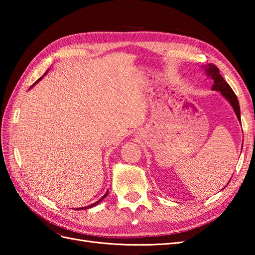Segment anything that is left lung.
<instances>
[{"label":"left lung","instance_id":"8db88e82","mask_svg":"<svg viewBox=\"0 0 255 255\" xmlns=\"http://www.w3.org/2000/svg\"><path fill=\"white\" fill-rule=\"evenodd\" d=\"M205 71H206L207 76H210V78H212L214 81V85H213L212 89L221 92V95L228 100L231 105H232L233 110L237 116V118H238L239 122H241V109H239L238 99H237L236 95L234 94L233 89L230 87V85L225 80H223L221 74L219 73V69L213 64H208L205 67Z\"/></svg>","mask_w":255,"mask_h":255}]
</instances>
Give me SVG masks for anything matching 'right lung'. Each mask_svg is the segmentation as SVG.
Masks as SVG:
<instances>
[{
    "label": "right lung",
    "instance_id": "add662e5",
    "mask_svg": "<svg viewBox=\"0 0 255 255\" xmlns=\"http://www.w3.org/2000/svg\"><path fill=\"white\" fill-rule=\"evenodd\" d=\"M45 73H47V72H45ZM42 78H43V76H41V78H40V79H38V80H37V81L35 82V84H36V83H38V82H39V81H40V80H41ZM35 84H33V85H32V87L34 86V85H35ZM32 87H29V88H32ZM107 195H109V192H106V194H105V195H104V196H103V197H102L101 199H100V200H99V201H97V202H95V203H92L91 205H88V206H85V207H82V208H80V210H86V208H90V207H94V206L98 205V204H99L100 202H101V201H102V200H103V199H104V198H105V197H106Z\"/></svg>",
    "mask_w": 255,
    "mask_h": 255
}]
</instances>
